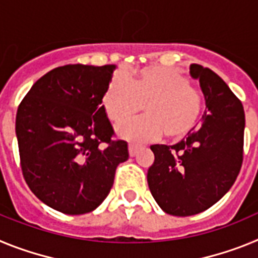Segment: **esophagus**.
Here are the masks:
<instances>
[{
    "mask_svg": "<svg viewBox=\"0 0 258 258\" xmlns=\"http://www.w3.org/2000/svg\"><path fill=\"white\" fill-rule=\"evenodd\" d=\"M140 147L141 145H138V143H134V142L129 143V155H131V156H136V154L138 152Z\"/></svg>",
    "mask_w": 258,
    "mask_h": 258,
    "instance_id": "34e87169",
    "label": "esophagus"
}]
</instances>
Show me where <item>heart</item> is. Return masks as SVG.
<instances>
[{
    "mask_svg": "<svg viewBox=\"0 0 258 258\" xmlns=\"http://www.w3.org/2000/svg\"><path fill=\"white\" fill-rule=\"evenodd\" d=\"M107 117L115 124L142 111L147 116L117 127L126 138L156 140L163 134L181 140L192 131L203 112V95L174 68L146 67L126 77L113 75L102 98Z\"/></svg>",
    "mask_w": 258,
    "mask_h": 258,
    "instance_id": "b5f03b06",
    "label": "heart"
}]
</instances>
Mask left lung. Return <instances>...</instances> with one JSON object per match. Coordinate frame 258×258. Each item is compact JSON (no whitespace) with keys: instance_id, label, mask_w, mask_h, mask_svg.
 <instances>
[{"instance_id":"obj_1","label":"left lung","mask_w":258,"mask_h":258,"mask_svg":"<svg viewBox=\"0 0 258 258\" xmlns=\"http://www.w3.org/2000/svg\"><path fill=\"white\" fill-rule=\"evenodd\" d=\"M206 97L202 125L174 146L154 145L147 182L165 213L192 216L211 208L231 188L244 154L245 115L240 99L209 68L191 64Z\"/></svg>"}]
</instances>
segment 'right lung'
<instances>
[{
    "instance_id": "right-lung-1",
    "label": "right lung",
    "mask_w": 258,
    "mask_h": 258,
    "mask_svg": "<svg viewBox=\"0 0 258 258\" xmlns=\"http://www.w3.org/2000/svg\"><path fill=\"white\" fill-rule=\"evenodd\" d=\"M115 66L67 64L38 79L18 107L23 177L36 197L66 214L102 204L129 157L115 140L102 98Z\"/></svg>"
}]
</instances>
